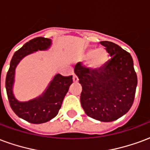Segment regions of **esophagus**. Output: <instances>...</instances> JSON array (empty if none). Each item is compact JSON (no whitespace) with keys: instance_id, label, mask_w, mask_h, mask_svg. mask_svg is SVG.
<instances>
[{"instance_id":"esophagus-1","label":"esophagus","mask_w":150,"mask_h":150,"mask_svg":"<svg viewBox=\"0 0 150 150\" xmlns=\"http://www.w3.org/2000/svg\"><path fill=\"white\" fill-rule=\"evenodd\" d=\"M73 81L75 82V83H76V82H78V81H79L78 77H77V76H76V75H75V74L73 75Z\"/></svg>"}]
</instances>
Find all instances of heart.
<instances>
[{
  "instance_id": "1",
  "label": "heart",
  "mask_w": 150,
  "mask_h": 150,
  "mask_svg": "<svg viewBox=\"0 0 150 150\" xmlns=\"http://www.w3.org/2000/svg\"><path fill=\"white\" fill-rule=\"evenodd\" d=\"M86 59H91L90 66L94 69L100 68L104 65L108 59V54L103 48L91 49L85 54Z\"/></svg>"
}]
</instances>
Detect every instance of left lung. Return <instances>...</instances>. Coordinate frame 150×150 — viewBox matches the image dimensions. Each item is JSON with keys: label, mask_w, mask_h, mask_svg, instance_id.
<instances>
[{"label": "left lung", "mask_w": 150, "mask_h": 150, "mask_svg": "<svg viewBox=\"0 0 150 150\" xmlns=\"http://www.w3.org/2000/svg\"><path fill=\"white\" fill-rule=\"evenodd\" d=\"M100 44L111 57L105 65L91 69L78 62L74 71L82 86L80 101L85 113L95 120L111 122L132 107L137 77L129 52L112 42Z\"/></svg>", "instance_id": "1"}]
</instances>
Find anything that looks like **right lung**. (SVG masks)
Segmentation results:
<instances>
[{"label": "right lung", "mask_w": 150, "mask_h": 150, "mask_svg": "<svg viewBox=\"0 0 150 150\" xmlns=\"http://www.w3.org/2000/svg\"><path fill=\"white\" fill-rule=\"evenodd\" d=\"M51 40L42 37L35 38L29 41L14 53L10 62L6 79L5 88L10 107L16 115L32 124H42L49 121L59 113L63 99L72 83V75L62 76L56 75L44 94L28 102H19L13 94L15 68L25 56L31 53L49 48ZM1 90V79H0Z\"/></svg>", "instance_id": "1"}]
</instances>
